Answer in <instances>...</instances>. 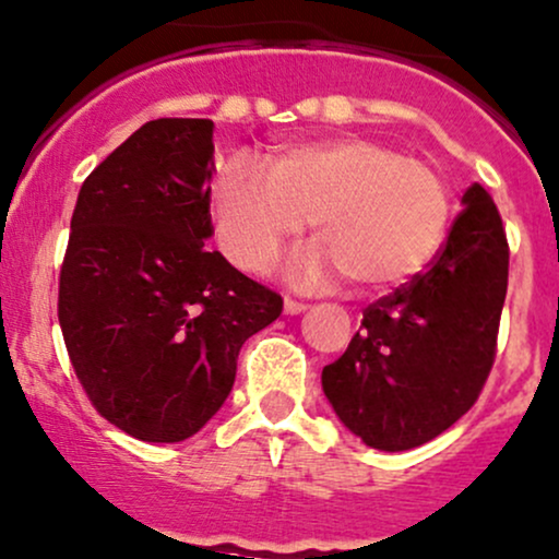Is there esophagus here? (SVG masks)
I'll return each instance as SVG.
<instances>
[{"mask_svg": "<svg viewBox=\"0 0 559 559\" xmlns=\"http://www.w3.org/2000/svg\"><path fill=\"white\" fill-rule=\"evenodd\" d=\"M305 310H308V305L299 302V299H292V297L284 299V312H286V316H299V312H305Z\"/></svg>", "mask_w": 559, "mask_h": 559, "instance_id": "esophagus-1", "label": "esophagus"}]
</instances>
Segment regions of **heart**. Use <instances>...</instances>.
Instances as JSON below:
<instances>
[{
	"label": "heart",
	"instance_id": "1",
	"mask_svg": "<svg viewBox=\"0 0 559 559\" xmlns=\"http://www.w3.org/2000/svg\"><path fill=\"white\" fill-rule=\"evenodd\" d=\"M440 169L369 138L281 145L267 171L230 158L212 182L214 238L243 273H265L305 225L321 243L294 260L316 286L336 273L364 292L408 284L435 260L451 225Z\"/></svg>",
	"mask_w": 559,
	"mask_h": 559
}]
</instances>
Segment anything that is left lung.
<instances>
[{
	"mask_svg": "<svg viewBox=\"0 0 559 559\" xmlns=\"http://www.w3.org/2000/svg\"><path fill=\"white\" fill-rule=\"evenodd\" d=\"M432 265L364 310L360 331L323 369L349 432L379 451L438 438L475 406L496 358L509 243L483 186L467 188Z\"/></svg>",
	"mask_w": 559,
	"mask_h": 559,
	"instance_id": "8db88e82",
	"label": "left lung"
}]
</instances>
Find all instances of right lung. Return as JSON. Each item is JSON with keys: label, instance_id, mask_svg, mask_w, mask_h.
<instances>
[{"label": "right lung", "instance_id": "right-lung-1", "mask_svg": "<svg viewBox=\"0 0 559 559\" xmlns=\"http://www.w3.org/2000/svg\"><path fill=\"white\" fill-rule=\"evenodd\" d=\"M214 121L156 119L79 190L58 321L103 419L145 443H180L217 414L243 342L284 299L238 273L212 236Z\"/></svg>", "mask_w": 559, "mask_h": 559}]
</instances>
